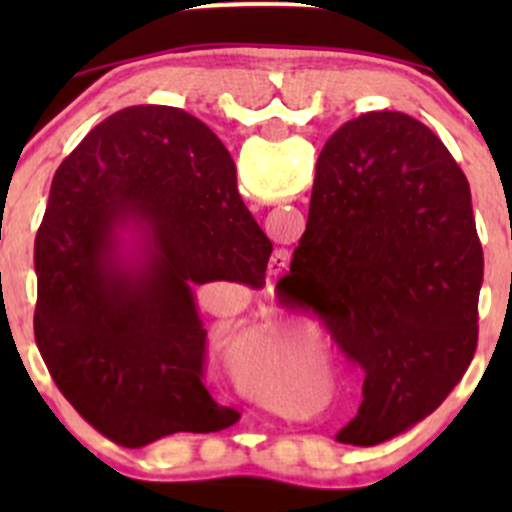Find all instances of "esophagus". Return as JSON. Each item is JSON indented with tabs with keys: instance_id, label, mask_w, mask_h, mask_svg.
I'll return each mask as SVG.
<instances>
[{
	"instance_id": "1",
	"label": "esophagus",
	"mask_w": 512,
	"mask_h": 512,
	"mask_svg": "<svg viewBox=\"0 0 512 512\" xmlns=\"http://www.w3.org/2000/svg\"><path fill=\"white\" fill-rule=\"evenodd\" d=\"M289 264V250H276L269 260V274H279Z\"/></svg>"
}]
</instances>
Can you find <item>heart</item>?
Here are the masks:
<instances>
[{
    "label": "heart",
    "instance_id": "obj_1",
    "mask_svg": "<svg viewBox=\"0 0 512 512\" xmlns=\"http://www.w3.org/2000/svg\"><path fill=\"white\" fill-rule=\"evenodd\" d=\"M228 373L245 397L262 407L298 414L305 387L303 351L289 327H250L228 346Z\"/></svg>",
    "mask_w": 512,
    "mask_h": 512
}]
</instances>
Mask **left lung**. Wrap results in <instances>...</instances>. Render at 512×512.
Here are the masks:
<instances>
[{"label": "left lung", "instance_id": "left-lung-1", "mask_svg": "<svg viewBox=\"0 0 512 512\" xmlns=\"http://www.w3.org/2000/svg\"><path fill=\"white\" fill-rule=\"evenodd\" d=\"M481 279L469 182L443 142L392 110L344 122L279 281L363 368L339 443L378 445L440 407L477 351Z\"/></svg>", "mask_w": 512, "mask_h": 512}]
</instances>
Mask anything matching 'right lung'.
<instances>
[{"label": "right lung", "mask_w": 512, "mask_h": 512, "mask_svg": "<svg viewBox=\"0 0 512 512\" xmlns=\"http://www.w3.org/2000/svg\"><path fill=\"white\" fill-rule=\"evenodd\" d=\"M272 240L211 129L170 105H134L62 161L35 236L33 330L52 380L127 448L238 421L202 385L195 291L262 286Z\"/></svg>", "instance_id": "right-lung-1"}]
</instances>
